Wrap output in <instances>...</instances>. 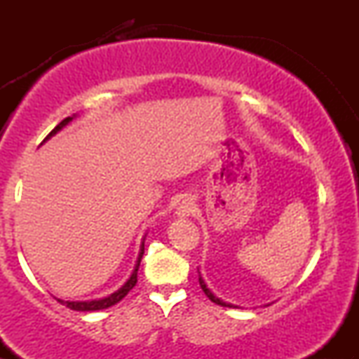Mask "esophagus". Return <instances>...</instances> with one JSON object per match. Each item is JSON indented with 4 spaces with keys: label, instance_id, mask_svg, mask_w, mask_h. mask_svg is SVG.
I'll return each instance as SVG.
<instances>
[{
    "label": "esophagus",
    "instance_id": "esophagus-1",
    "mask_svg": "<svg viewBox=\"0 0 359 359\" xmlns=\"http://www.w3.org/2000/svg\"><path fill=\"white\" fill-rule=\"evenodd\" d=\"M194 208H196V204H194L192 199H184L182 203L179 205V216H189V214L194 212Z\"/></svg>",
    "mask_w": 359,
    "mask_h": 359
}]
</instances>
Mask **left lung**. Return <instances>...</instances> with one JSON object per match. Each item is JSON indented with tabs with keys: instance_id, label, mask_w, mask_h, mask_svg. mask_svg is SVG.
Listing matches in <instances>:
<instances>
[{
	"instance_id": "1",
	"label": "left lung",
	"mask_w": 359,
	"mask_h": 359,
	"mask_svg": "<svg viewBox=\"0 0 359 359\" xmlns=\"http://www.w3.org/2000/svg\"><path fill=\"white\" fill-rule=\"evenodd\" d=\"M199 283H201V288H203V290H204V294H205V295H208V297H209V299H211V302H214V304H217V306H222V307H234V306H231V304H226V302H222V300H221V299H217V297H216V295H214V294H212V292H211V290H209V288H208V287H205L204 280H203V277H201V275H199Z\"/></svg>"
}]
</instances>
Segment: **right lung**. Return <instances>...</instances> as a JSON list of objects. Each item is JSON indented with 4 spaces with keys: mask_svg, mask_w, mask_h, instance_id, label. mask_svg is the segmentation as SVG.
Here are the masks:
<instances>
[{
    "mask_svg": "<svg viewBox=\"0 0 359 359\" xmlns=\"http://www.w3.org/2000/svg\"><path fill=\"white\" fill-rule=\"evenodd\" d=\"M71 119H72L71 116H67L65 119H62L59 125L53 128L50 133H48L47 137H45V140H48L50 137H53V135H55L57 131L62 130V128L67 125V123L71 121ZM45 140H43V142H45ZM143 251H145V245H142V251H140V257H138L137 266H135V270H133V275H131L130 280H128L125 285L119 288L118 292H114V294H111L109 297L101 299V300H90V302H64V300H59V302L64 304L65 307L72 309V311H82V312H84V311H101V309H108V307H111V306H114V304H118L119 300L126 297L128 292H130L131 288L137 285V282H138V269H140V262H142V257H143Z\"/></svg>",
    "mask_w": 359,
    "mask_h": 359,
    "instance_id": "right-lung-1",
    "label": "right lung"
}]
</instances>
